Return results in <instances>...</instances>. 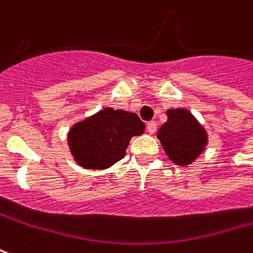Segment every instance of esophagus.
Wrapping results in <instances>:
<instances>
[{
    "mask_svg": "<svg viewBox=\"0 0 253 253\" xmlns=\"http://www.w3.org/2000/svg\"><path fill=\"white\" fill-rule=\"evenodd\" d=\"M146 130L150 132V134H154L155 130H157V123H155V122H149V123L146 125Z\"/></svg>",
    "mask_w": 253,
    "mask_h": 253,
    "instance_id": "esophagus-1",
    "label": "esophagus"
}]
</instances>
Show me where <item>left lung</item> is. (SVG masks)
Returning a JSON list of instances; mask_svg holds the SVG:
<instances>
[{
  "label": "left lung",
  "mask_w": 253,
  "mask_h": 253,
  "mask_svg": "<svg viewBox=\"0 0 253 253\" xmlns=\"http://www.w3.org/2000/svg\"><path fill=\"white\" fill-rule=\"evenodd\" d=\"M166 115L168 122L157 135L165 153L175 165L192 164L205 149L207 132L188 110H168Z\"/></svg>",
  "instance_id": "1"
}]
</instances>
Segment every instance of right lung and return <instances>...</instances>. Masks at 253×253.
Listing matches in <instances>:
<instances>
[{"instance_id": "obj_1", "label": "right lung", "mask_w": 253, "mask_h": 253, "mask_svg": "<svg viewBox=\"0 0 253 253\" xmlns=\"http://www.w3.org/2000/svg\"><path fill=\"white\" fill-rule=\"evenodd\" d=\"M143 130L145 125L136 114L104 108L76 123L68 134V143L80 166L107 169L125 157L130 139Z\"/></svg>"}]
</instances>
